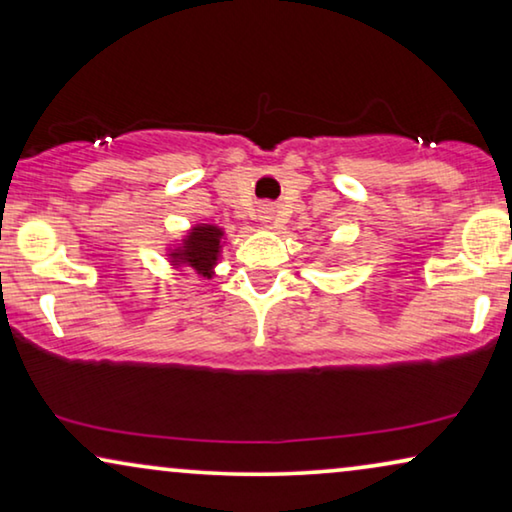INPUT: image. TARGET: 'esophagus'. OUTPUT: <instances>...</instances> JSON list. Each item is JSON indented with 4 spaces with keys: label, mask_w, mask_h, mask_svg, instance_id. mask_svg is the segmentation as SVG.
Listing matches in <instances>:
<instances>
[{
    "label": "esophagus",
    "mask_w": 512,
    "mask_h": 512,
    "mask_svg": "<svg viewBox=\"0 0 512 512\" xmlns=\"http://www.w3.org/2000/svg\"><path fill=\"white\" fill-rule=\"evenodd\" d=\"M258 219H261L265 226H275V219H277V209L272 205H263L258 209Z\"/></svg>",
    "instance_id": "esophagus-1"
}]
</instances>
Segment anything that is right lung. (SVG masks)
Returning a JSON list of instances; mask_svg holds the SVG:
<instances>
[{
    "label": "right lung",
    "mask_w": 512,
    "mask_h": 512,
    "mask_svg": "<svg viewBox=\"0 0 512 512\" xmlns=\"http://www.w3.org/2000/svg\"><path fill=\"white\" fill-rule=\"evenodd\" d=\"M226 233L214 223H195L177 247H170V263L174 268H191L200 277H212L219 263Z\"/></svg>",
    "instance_id": "right-lung-1"
}]
</instances>
